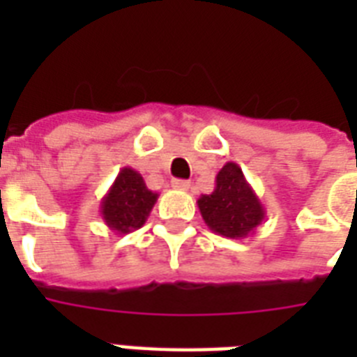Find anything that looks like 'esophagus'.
Returning a JSON list of instances; mask_svg holds the SVG:
<instances>
[{"instance_id":"1","label":"esophagus","mask_w":357,"mask_h":357,"mask_svg":"<svg viewBox=\"0 0 357 357\" xmlns=\"http://www.w3.org/2000/svg\"><path fill=\"white\" fill-rule=\"evenodd\" d=\"M172 187H174V189H178V190H189L190 183H189V181H185V179H174Z\"/></svg>"}]
</instances>
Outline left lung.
<instances>
[{
    "label": "left lung",
    "mask_w": 357,
    "mask_h": 357,
    "mask_svg": "<svg viewBox=\"0 0 357 357\" xmlns=\"http://www.w3.org/2000/svg\"><path fill=\"white\" fill-rule=\"evenodd\" d=\"M196 204L207 228L228 238L248 237L266 215L255 190L234 161L220 168L211 195H202Z\"/></svg>",
    "instance_id": "left-lung-1"
}]
</instances>
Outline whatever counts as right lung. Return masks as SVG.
I'll list each match as a JSON object with an SVG mask.
<instances>
[{"instance_id":"1","label":"right lung","mask_w":357,"mask_h":357,"mask_svg":"<svg viewBox=\"0 0 357 357\" xmlns=\"http://www.w3.org/2000/svg\"><path fill=\"white\" fill-rule=\"evenodd\" d=\"M157 198L159 195L146 187L144 179L135 168L123 167L102 198L100 215L111 231L131 234L144 226Z\"/></svg>"}]
</instances>
